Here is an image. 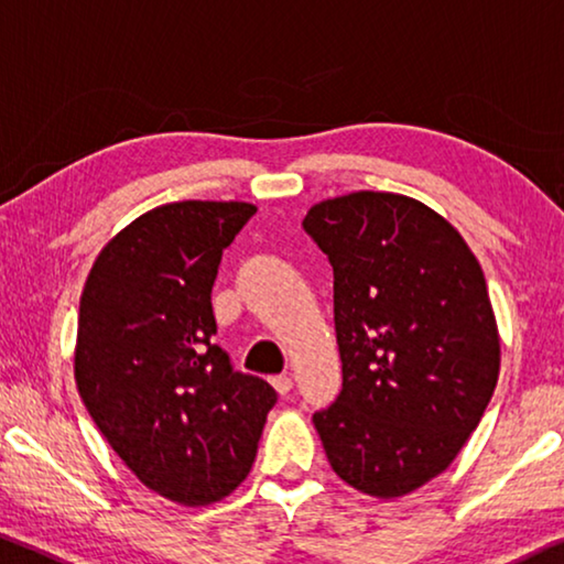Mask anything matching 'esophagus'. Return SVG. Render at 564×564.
I'll list each match as a JSON object with an SVG mask.
<instances>
[{
    "label": "esophagus",
    "instance_id": "esophagus-1",
    "mask_svg": "<svg viewBox=\"0 0 564 564\" xmlns=\"http://www.w3.org/2000/svg\"><path fill=\"white\" fill-rule=\"evenodd\" d=\"M270 383L280 395L292 391V376H274V378H270Z\"/></svg>",
    "mask_w": 564,
    "mask_h": 564
}]
</instances>
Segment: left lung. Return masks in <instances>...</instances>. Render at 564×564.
<instances>
[{"label": "left lung", "instance_id": "8db88e82", "mask_svg": "<svg viewBox=\"0 0 564 564\" xmlns=\"http://www.w3.org/2000/svg\"><path fill=\"white\" fill-rule=\"evenodd\" d=\"M302 227L335 274L343 391L312 423L333 471L378 499L448 469L499 380L501 345L481 264L411 196L355 192Z\"/></svg>", "mask_w": 564, "mask_h": 564}]
</instances>
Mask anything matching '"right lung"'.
Segmentation results:
<instances>
[{
    "label": "right lung",
    "mask_w": 564,
    "mask_h": 564,
    "mask_svg": "<svg viewBox=\"0 0 564 564\" xmlns=\"http://www.w3.org/2000/svg\"><path fill=\"white\" fill-rule=\"evenodd\" d=\"M247 202H173L100 249L77 317L75 383L123 464L151 491L209 507L252 469L274 388L212 345V288Z\"/></svg>",
    "instance_id": "add662e5"
}]
</instances>
